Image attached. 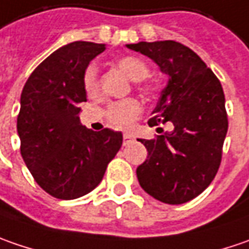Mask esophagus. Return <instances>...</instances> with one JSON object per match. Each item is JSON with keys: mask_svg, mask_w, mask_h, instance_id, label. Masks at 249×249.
<instances>
[{"mask_svg": "<svg viewBox=\"0 0 249 249\" xmlns=\"http://www.w3.org/2000/svg\"><path fill=\"white\" fill-rule=\"evenodd\" d=\"M132 141H134V136L131 135V134H124V146L129 145Z\"/></svg>", "mask_w": 249, "mask_h": 249, "instance_id": "esophagus-1", "label": "esophagus"}]
</instances>
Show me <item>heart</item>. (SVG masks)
<instances>
[{
    "label": "heart",
    "instance_id": "heart-1",
    "mask_svg": "<svg viewBox=\"0 0 249 249\" xmlns=\"http://www.w3.org/2000/svg\"><path fill=\"white\" fill-rule=\"evenodd\" d=\"M115 65L118 70L123 71L129 79L138 82V88L141 92L150 93L152 90L150 85L143 81L150 73V68L145 61L134 55H124L115 60ZM82 82H83V89L88 96L94 97L99 94V75L94 65H89L85 70ZM141 113H142L141 104L134 99H126V100H120V102L108 104L104 114H106L108 124L120 129H128L132 126Z\"/></svg>",
    "mask_w": 249,
    "mask_h": 249
}]
</instances>
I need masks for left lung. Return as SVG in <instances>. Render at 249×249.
Segmentation results:
<instances>
[{"mask_svg":"<svg viewBox=\"0 0 249 249\" xmlns=\"http://www.w3.org/2000/svg\"><path fill=\"white\" fill-rule=\"evenodd\" d=\"M126 47L147 55L168 75L149 125H174L171 132L139 139L149 155L136 168L138 181L155 199L185 203L209 187L222 163L229 128L222 83L196 53L178 41Z\"/></svg>","mask_w":249,"mask_h":249,"instance_id":"left-lung-1","label":"left lung"}]
</instances>
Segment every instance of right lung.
<instances>
[{"label": "right lung", "instance_id": "add662e5", "mask_svg": "<svg viewBox=\"0 0 249 249\" xmlns=\"http://www.w3.org/2000/svg\"><path fill=\"white\" fill-rule=\"evenodd\" d=\"M104 50L90 41L61 47L32 72L20 94V155L35 181L58 199H76L96 188L123 145L121 132H94L79 121L86 102L83 72Z\"/></svg>", "mask_w": 249, "mask_h": 249}]
</instances>
